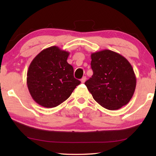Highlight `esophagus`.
Here are the masks:
<instances>
[{
    "mask_svg": "<svg viewBox=\"0 0 156 156\" xmlns=\"http://www.w3.org/2000/svg\"><path fill=\"white\" fill-rule=\"evenodd\" d=\"M86 79H87V78H86V76H83V78H82V79H81V83H84V82L86 81Z\"/></svg>",
    "mask_w": 156,
    "mask_h": 156,
    "instance_id": "34e87169",
    "label": "esophagus"
}]
</instances>
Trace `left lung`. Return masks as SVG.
I'll list each match as a JSON object with an SVG mask.
<instances>
[{
	"mask_svg": "<svg viewBox=\"0 0 156 156\" xmlns=\"http://www.w3.org/2000/svg\"><path fill=\"white\" fill-rule=\"evenodd\" d=\"M91 78L84 84L94 99L109 110H117L130 101L136 78L131 65L122 55L109 49L92 53Z\"/></svg>",
	"mask_w": 156,
	"mask_h": 156,
	"instance_id": "left-lung-1",
	"label": "left lung"
}]
</instances>
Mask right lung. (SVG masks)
I'll return each mask as SVG.
<instances>
[{"label":"right lung","mask_w":156,"mask_h":156,"mask_svg":"<svg viewBox=\"0 0 156 156\" xmlns=\"http://www.w3.org/2000/svg\"><path fill=\"white\" fill-rule=\"evenodd\" d=\"M68 51L56 46L43 49L30 63L27 84L31 96L41 106L57 107L65 101L80 81L73 76Z\"/></svg>","instance_id":"right-lung-1"}]
</instances>
